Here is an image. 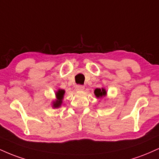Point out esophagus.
<instances>
[{"instance_id": "obj_1", "label": "esophagus", "mask_w": 159, "mask_h": 159, "mask_svg": "<svg viewBox=\"0 0 159 159\" xmlns=\"http://www.w3.org/2000/svg\"><path fill=\"white\" fill-rule=\"evenodd\" d=\"M75 90H78V91H81V90H84V86H83V85H80V84L76 85V87H75Z\"/></svg>"}]
</instances>
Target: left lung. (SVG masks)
Listing matches in <instances>:
<instances>
[{
	"instance_id": "8db88e82",
	"label": "left lung",
	"mask_w": 159,
	"mask_h": 159,
	"mask_svg": "<svg viewBox=\"0 0 159 159\" xmlns=\"http://www.w3.org/2000/svg\"><path fill=\"white\" fill-rule=\"evenodd\" d=\"M94 94L96 95V96L97 98H102L106 96L107 92L105 88H96V90H94Z\"/></svg>"
}]
</instances>
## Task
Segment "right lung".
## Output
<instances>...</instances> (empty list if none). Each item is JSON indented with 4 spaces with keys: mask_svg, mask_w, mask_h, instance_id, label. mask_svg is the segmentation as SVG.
Returning <instances> with one entry per match:
<instances>
[{
    "mask_svg": "<svg viewBox=\"0 0 159 159\" xmlns=\"http://www.w3.org/2000/svg\"><path fill=\"white\" fill-rule=\"evenodd\" d=\"M64 93H65V90H61V89H59V90H57V92H56V98L57 99L55 100L54 102H53V107H59L61 105V104L63 102H62V100H63V96H64Z\"/></svg>",
    "mask_w": 159,
    "mask_h": 159,
    "instance_id": "right-lung-1",
    "label": "right lung"
}]
</instances>
